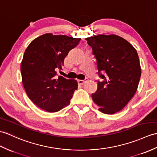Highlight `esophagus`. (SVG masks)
Returning a JSON list of instances; mask_svg holds the SVG:
<instances>
[{
  "instance_id": "1",
  "label": "esophagus",
  "mask_w": 157,
  "mask_h": 157,
  "mask_svg": "<svg viewBox=\"0 0 157 157\" xmlns=\"http://www.w3.org/2000/svg\"><path fill=\"white\" fill-rule=\"evenodd\" d=\"M86 80H87V79L86 78V80H81V79H79V80H78V84L79 85H83V83H84L85 82H86Z\"/></svg>"
}]
</instances>
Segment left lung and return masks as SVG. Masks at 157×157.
I'll list each match as a JSON object with an SVG mask.
<instances>
[{"label": "left lung", "mask_w": 157, "mask_h": 157, "mask_svg": "<svg viewBox=\"0 0 157 157\" xmlns=\"http://www.w3.org/2000/svg\"><path fill=\"white\" fill-rule=\"evenodd\" d=\"M97 60L98 82L92 100L100 112L113 114L124 108L135 94L141 75L136 49L116 35H99L86 38ZM105 74L102 75L100 72Z\"/></svg>", "instance_id": "1"}]
</instances>
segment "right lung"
<instances>
[{
	"label": "right lung",
	"mask_w": 157,
	"mask_h": 157,
	"mask_svg": "<svg viewBox=\"0 0 157 157\" xmlns=\"http://www.w3.org/2000/svg\"><path fill=\"white\" fill-rule=\"evenodd\" d=\"M81 39L46 33L35 39L26 49L21 61L22 82L27 96L39 108L56 112L70 103L78 89L75 79H67L62 70L65 57Z\"/></svg>",
	"instance_id": "1"
}]
</instances>
